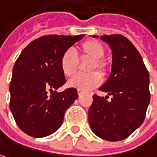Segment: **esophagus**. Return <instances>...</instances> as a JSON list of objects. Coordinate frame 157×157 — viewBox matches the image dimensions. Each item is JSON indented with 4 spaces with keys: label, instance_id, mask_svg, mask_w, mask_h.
I'll return each instance as SVG.
<instances>
[{
    "label": "esophagus",
    "instance_id": "esophagus-1",
    "mask_svg": "<svg viewBox=\"0 0 157 157\" xmlns=\"http://www.w3.org/2000/svg\"><path fill=\"white\" fill-rule=\"evenodd\" d=\"M78 96H81V95H84V92L81 90H78Z\"/></svg>",
    "mask_w": 157,
    "mask_h": 157
}]
</instances>
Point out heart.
<instances>
[{"label":"heart","mask_w":157,"mask_h":157,"mask_svg":"<svg viewBox=\"0 0 157 157\" xmlns=\"http://www.w3.org/2000/svg\"><path fill=\"white\" fill-rule=\"evenodd\" d=\"M78 51L82 58L92 60L89 68L90 71L97 70L102 75H105L108 72V64L102 59L105 55V47L99 42L95 40L85 41L78 47ZM60 66L62 73L66 77H72L77 72L78 58L73 51L66 50L62 53L60 59ZM99 73L92 72L86 75H77L69 80L68 86L78 90L89 91L101 84L102 77Z\"/></svg>","instance_id":"b5f03b06"}]
</instances>
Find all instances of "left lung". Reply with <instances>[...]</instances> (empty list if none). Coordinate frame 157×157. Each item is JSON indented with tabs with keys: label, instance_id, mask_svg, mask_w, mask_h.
<instances>
[{
	"label": "left lung",
	"instance_id": "8db88e82",
	"mask_svg": "<svg viewBox=\"0 0 157 157\" xmlns=\"http://www.w3.org/2000/svg\"><path fill=\"white\" fill-rule=\"evenodd\" d=\"M93 37H98L93 36ZM112 50V71L99 90L112 101L93 95L88 121L96 136L109 141L128 138L143 123L150 102L149 74L142 57L128 38L121 35L102 36Z\"/></svg>",
	"mask_w": 157,
	"mask_h": 157
}]
</instances>
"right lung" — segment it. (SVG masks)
<instances>
[{
	"label": "right lung",
	"mask_w": 157,
	"mask_h": 157,
	"mask_svg": "<svg viewBox=\"0 0 157 157\" xmlns=\"http://www.w3.org/2000/svg\"><path fill=\"white\" fill-rule=\"evenodd\" d=\"M84 36H44L32 41L18 56L10 85V109L18 128L26 134L43 138L62 126L66 110L78 95L73 87L56 91L66 83L60 59Z\"/></svg>",
	"instance_id": "right-lung-1"
}]
</instances>
